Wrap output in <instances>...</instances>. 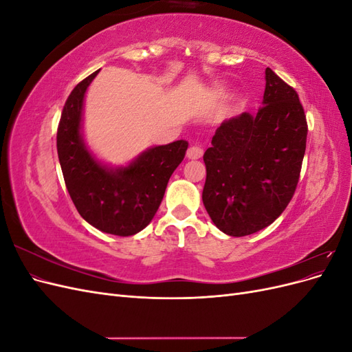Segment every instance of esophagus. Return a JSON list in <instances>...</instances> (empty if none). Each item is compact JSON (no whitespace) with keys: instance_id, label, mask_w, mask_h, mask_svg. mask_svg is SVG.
Returning a JSON list of instances; mask_svg holds the SVG:
<instances>
[{"instance_id":"1","label":"esophagus","mask_w":352,"mask_h":352,"mask_svg":"<svg viewBox=\"0 0 352 352\" xmlns=\"http://www.w3.org/2000/svg\"><path fill=\"white\" fill-rule=\"evenodd\" d=\"M202 154H204V151H202V148L201 146H197V145H192L188 150V153H186V157L189 158V160H198V158H201L202 157Z\"/></svg>"}]
</instances>
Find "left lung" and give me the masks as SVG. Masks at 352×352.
Listing matches in <instances>:
<instances>
[{"mask_svg": "<svg viewBox=\"0 0 352 352\" xmlns=\"http://www.w3.org/2000/svg\"><path fill=\"white\" fill-rule=\"evenodd\" d=\"M263 105L223 122L204 154L202 202L229 236H247L278 219L294 197L307 142L298 94L265 69Z\"/></svg>", "mask_w": 352, "mask_h": 352, "instance_id": "left-lung-1", "label": "left lung"}]
</instances>
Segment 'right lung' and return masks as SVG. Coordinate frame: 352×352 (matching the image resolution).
Listing matches in <instances>:
<instances>
[{
    "label": "right lung",
    "mask_w": 352,
    "mask_h": 352,
    "mask_svg": "<svg viewBox=\"0 0 352 352\" xmlns=\"http://www.w3.org/2000/svg\"><path fill=\"white\" fill-rule=\"evenodd\" d=\"M100 70L72 91L61 113L57 153L70 198L91 226L131 236L150 225L162 204L167 182L182 163L188 142L180 140L148 148L135 160L111 167L94 155L82 135L85 94Z\"/></svg>",
    "instance_id": "obj_1"
}]
</instances>
